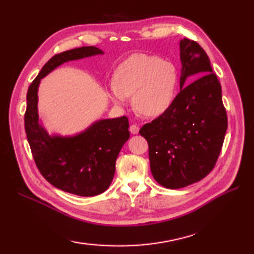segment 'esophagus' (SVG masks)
Segmentation results:
<instances>
[{
  "mask_svg": "<svg viewBox=\"0 0 254 254\" xmlns=\"http://www.w3.org/2000/svg\"><path fill=\"white\" fill-rule=\"evenodd\" d=\"M138 131H139V127H138L137 124H135V123L131 124V127H130V132H131L132 134H137V133H138Z\"/></svg>",
  "mask_w": 254,
  "mask_h": 254,
  "instance_id": "esophagus-1",
  "label": "esophagus"
}]
</instances>
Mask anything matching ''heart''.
I'll return each mask as SVG.
<instances>
[{"instance_id":"1","label":"heart","mask_w":254,"mask_h":254,"mask_svg":"<svg viewBox=\"0 0 254 254\" xmlns=\"http://www.w3.org/2000/svg\"><path fill=\"white\" fill-rule=\"evenodd\" d=\"M177 84V68L171 62L135 53L116 69L110 96L117 105L124 106L127 97L133 95V105L138 112L156 117L170 107Z\"/></svg>"}]
</instances>
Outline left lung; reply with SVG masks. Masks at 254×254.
I'll use <instances>...</instances> for the list:
<instances>
[{"mask_svg":"<svg viewBox=\"0 0 254 254\" xmlns=\"http://www.w3.org/2000/svg\"><path fill=\"white\" fill-rule=\"evenodd\" d=\"M180 93L163 115L139 130L148 143L154 179L167 189L190 186L213 170L228 126L222 86L206 52L196 41L185 38L180 41ZM191 74L200 77L185 86Z\"/></svg>","mask_w":254,"mask_h":254,"instance_id":"left-lung-1","label":"left lung"}]
</instances>
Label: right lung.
I'll return each instance as SVG.
<instances>
[{
    "mask_svg": "<svg viewBox=\"0 0 254 254\" xmlns=\"http://www.w3.org/2000/svg\"><path fill=\"white\" fill-rule=\"evenodd\" d=\"M102 53L96 47L58 53L45 64L27 91L25 131L37 168L53 187L79 196L98 195L109 188L118 155L130 137L128 120L126 116L106 119L72 137L49 136L39 123L38 86L62 63Z\"/></svg>",
    "mask_w": 254,
    "mask_h": 254,
    "instance_id": "obj_1",
    "label": "right lung"
}]
</instances>
